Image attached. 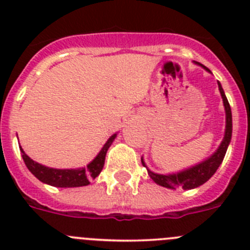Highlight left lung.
Listing matches in <instances>:
<instances>
[{
  "mask_svg": "<svg viewBox=\"0 0 250 250\" xmlns=\"http://www.w3.org/2000/svg\"><path fill=\"white\" fill-rule=\"evenodd\" d=\"M198 65L203 66L202 63L196 62ZM203 67L207 70V71L210 72L209 68H207L205 66ZM218 86H219V91L220 95H222L223 104H224L225 107V134L224 139H223L222 144L218 147L215 152L210 158H208L207 160L202 161L200 164L195 165L193 167H189L187 170H183L180 173L176 174H167V175H164V174H155L150 171L149 169L145 165L144 160L141 158V164L144 165L147 169V174L150 175V178L156 183V184L161 185L164 188H169V189H184V190H190V189H194V188H198L200 185H203L204 183H207L211 176L214 175L219 165L222 164L223 159L225 156V152H227V149H228V145L230 143L231 139V130H233V124H231V110L230 105L228 103V99L225 96L224 90H223L220 83H218Z\"/></svg>",
  "mask_w": 250,
  "mask_h": 250,
  "instance_id": "left-lung-1",
  "label": "left lung"
}]
</instances>
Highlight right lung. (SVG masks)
Wrapping results in <instances>:
<instances>
[{"label":"right lung","mask_w":250,"mask_h":250,"mask_svg":"<svg viewBox=\"0 0 250 250\" xmlns=\"http://www.w3.org/2000/svg\"><path fill=\"white\" fill-rule=\"evenodd\" d=\"M115 138H116V134L110 136V139L106 141V144L100 150L98 156L87 167H81V169H54V167H43V165L32 160L30 156L26 155L21 146H20V150H21L22 159L25 161L27 169L39 179L40 182L57 188L85 187V185L90 184L91 179H95L101 173L104 164H105L106 152H107V149L112 144Z\"/></svg>","instance_id":"obj_1"}]
</instances>
